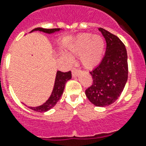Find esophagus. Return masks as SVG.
I'll return each instance as SVG.
<instances>
[{
    "instance_id": "1",
    "label": "esophagus",
    "mask_w": 146,
    "mask_h": 146,
    "mask_svg": "<svg viewBox=\"0 0 146 146\" xmlns=\"http://www.w3.org/2000/svg\"><path fill=\"white\" fill-rule=\"evenodd\" d=\"M79 70L78 68H73L72 70V75L74 76V77H75V76H77V74L79 73Z\"/></svg>"
}]
</instances>
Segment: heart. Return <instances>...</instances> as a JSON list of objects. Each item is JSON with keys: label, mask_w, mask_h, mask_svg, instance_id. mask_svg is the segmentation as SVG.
<instances>
[{"label": "heart", "mask_w": 146, "mask_h": 146, "mask_svg": "<svg viewBox=\"0 0 146 146\" xmlns=\"http://www.w3.org/2000/svg\"><path fill=\"white\" fill-rule=\"evenodd\" d=\"M105 41L101 36L82 34L77 38L69 51L74 56H80L83 65L88 68L96 66L102 58Z\"/></svg>", "instance_id": "1"}]
</instances>
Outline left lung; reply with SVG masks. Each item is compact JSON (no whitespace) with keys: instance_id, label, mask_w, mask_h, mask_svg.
Masks as SVG:
<instances>
[{"instance_id":"left-lung-1","label":"left lung","mask_w":146,"mask_h":146,"mask_svg":"<svg viewBox=\"0 0 146 146\" xmlns=\"http://www.w3.org/2000/svg\"><path fill=\"white\" fill-rule=\"evenodd\" d=\"M106 41L102 60L90 74L93 82L85 90L91 102L105 107L115 102L121 95L128 79V56L125 46L118 37L102 27L98 28Z\"/></svg>"}]
</instances>
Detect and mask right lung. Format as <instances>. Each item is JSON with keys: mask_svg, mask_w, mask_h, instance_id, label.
Here are the masks:
<instances>
[{"mask_svg": "<svg viewBox=\"0 0 146 146\" xmlns=\"http://www.w3.org/2000/svg\"><path fill=\"white\" fill-rule=\"evenodd\" d=\"M43 31L44 33L51 34V33L60 31V28L45 29V28H42V27H37V28L33 29L31 31ZM71 78H72V72H71V71H69L68 72H62L61 71L57 72L56 78H55L53 92L51 93L50 98H48V100L41 106H38V107H29V108L31 109H32V110L35 111H38V112H44V111L50 110L51 108H53L54 106L56 105L57 102L59 101L61 95L63 94L64 86H65L67 81H68Z\"/></svg>", "mask_w": 146, "mask_h": 146, "instance_id": "1", "label": "right lung"}]
</instances>
